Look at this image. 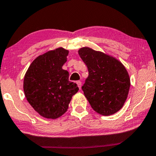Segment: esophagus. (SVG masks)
<instances>
[{"label":"esophagus","instance_id":"34e87169","mask_svg":"<svg viewBox=\"0 0 156 156\" xmlns=\"http://www.w3.org/2000/svg\"><path fill=\"white\" fill-rule=\"evenodd\" d=\"M76 84H77L79 88L81 89V87H82V83H81V82H80V81H77V82H76Z\"/></svg>","mask_w":156,"mask_h":156}]
</instances>
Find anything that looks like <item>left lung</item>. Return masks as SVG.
Here are the masks:
<instances>
[{"mask_svg": "<svg viewBox=\"0 0 156 156\" xmlns=\"http://www.w3.org/2000/svg\"><path fill=\"white\" fill-rule=\"evenodd\" d=\"M78 53L88 70V76L82 87L85 97L97 113L103 116L114 114L125 104L130 79L119 59L89 47Z\"/></svg>", "mask_w": 156, "mask_h": 156, "instance_id": "8db88e82", "label": "left lung"}]
</instances>
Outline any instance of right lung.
Returning a JSON list of instances; mask_svg holds the SVG:
<instances>
[{"instance_id": "add662e5", "label": "right lung", "mask_w": 156, "mask_h": 156, "mask_svg": "<svg viewBox=\"0 0 156 156\" xmlns=\"http://www.w3.org/2000/svg\"><path fill=\"white\" fill-rule=\"evenodd\" d=\"M69 51L59 47L38 56L26 71L23 80L25 97L41 116L59 118L67 111L71 98L79 90L62 69Z\"/></svg>"}]
</instances>
